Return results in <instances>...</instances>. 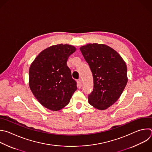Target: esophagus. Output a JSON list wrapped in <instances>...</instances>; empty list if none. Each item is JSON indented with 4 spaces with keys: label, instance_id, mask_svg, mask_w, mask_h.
<instances>
[{
    "label": "esophagus",
    "instance_id": "esophagus-1",
    "mask_svg": "<svg viewBox=\"0 0 152 152\" xmlns=\"http://www.w3.org/2000/svg\"><path fill=\"white\" fill-rule=\"evenodd\" d=\"M77 87L79 89L81 88V87H82V82H81L80 80H79L77 81Z\"/></svg>",
    "mask_w": 152,
    "mask_h": 152
}]
</instances>
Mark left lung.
Segmentation results:
<instances>
[{"instance_id": "1", "label": "left lung", "mask_w": 152, "mask_h": 152, "mask_svg": "<svg viewBox=\"0 0 152 152\" xmlns=\"http://www.w3.org/2000/svg\"><path fill=\"white\" fill-rule=\"evenodd\" d=\"M80 50L94 79L88 102L95 109L106 110L117 102L127 84L126 64L118 52L105 44L88 43Z\"/></svg>"}]
</instances>
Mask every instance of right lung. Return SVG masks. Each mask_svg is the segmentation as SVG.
I'll return each instance as SVG.
<instances>
[{
    "mask_svg": "<svg viewBox=\"0 0 152 152\" xmlns=\"http://www.w3.org/2000/svg\"><path fill=\"white\" fill-rule=\"evenodd\" d=\"M76 48L57 44L43 50L29 68L28 85L38 102L46 109L58 111L70 102L77 89L67 61Z\"/></svg>",
    "mask_w": 152,
    "mask_h": 152,
    "instance_id": "add662e5",
    "label": "right lung"
}]
</instances>
